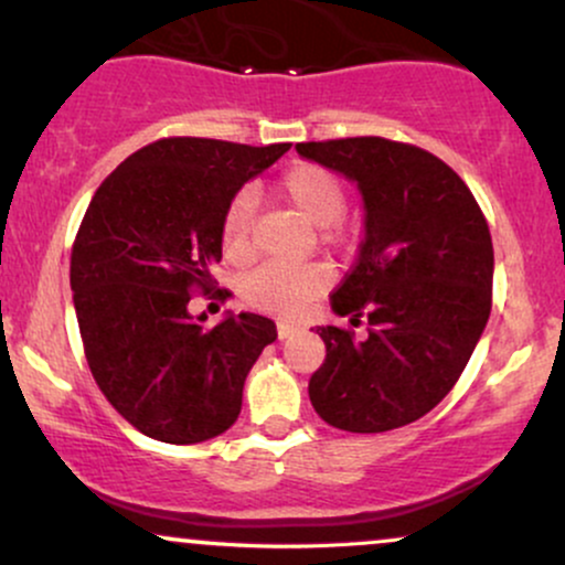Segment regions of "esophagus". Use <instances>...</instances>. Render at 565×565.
<instances>
[{"mask_svg":"<svg viewBox=\"0 0 565 565\" xmlns=\"http://www.w3.org/2000/svg\"><path fill=\"white\" fill-rule=\"evenodd\" d=\"M276 329H278V337H281V340H287V337H291V334L297 332L295 323H289V321H278Z\"/></svg>","mask_w":565,"mask_h":565,"instance_id":"obj_1","label":"esophagus"}]
</instances>
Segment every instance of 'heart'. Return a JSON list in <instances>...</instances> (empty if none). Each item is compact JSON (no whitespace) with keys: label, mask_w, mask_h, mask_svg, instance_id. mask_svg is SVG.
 <instances>
[{"label":"heart","mask_w":565,"mask_h":565,"mask_svg":"<svg viewBox=\"0 0 565 565\" xmlns=\"http://www.w3.org/2000/svg\"><path fill=\"white\" fill-rule=\"evenodd\" d=\"M278 193L316 228H332L348 210V191L342 180L319 164L291 167L278 180ZM252 215L255 201L249 193H236L220 220V242L233 263H244L252 255ZM327 287L329 270L323 265H260L244 276L242 297L257 310L295 316Z\"/></svg>","instance_id":"b5f03b06"}]
</instances>
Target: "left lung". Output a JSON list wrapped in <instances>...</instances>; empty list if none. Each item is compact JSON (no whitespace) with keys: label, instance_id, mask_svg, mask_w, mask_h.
Returning a JSON list of instances; mask_svg holds the SVG:
<instances>
[{"label":"left lung","instance_id":"1","mask_svg":"<svg viewBox=\"0 0 565 565\" xmlns=\"http://www.w3.org/2000/svg\"><path fill=\"white\" fill-rule=\"evenodd\" d=\"M297 153L345 174L364 199V242L332 295L350 329L316 327L327 359L308 382L332 427L385 433L425 417L468 366L491 313L494 246L449 164L406 142H300Z\"/></svg>","mask_w":565,"mask_h":565}]
</instances>
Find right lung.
<instances>
[{"instance_id": "obj_1", "label": "right lung", "mask_w": 565, "mask_h": 565, "mask_svg": "<svg viewBox=\"0 0 565 565\" xmlns=\"http://www.w3.org/2000/svg\"><path fill=\"white\" fill-rule=\"evenodd\" d=\"M287 151L164 138L121 161L89 201L71 252L76 321L97 387L142 436L201 444L238 419L276 323L228 313L206 329L188 302L212 287L225 206Z\"/></svg>"}]
</instances>
